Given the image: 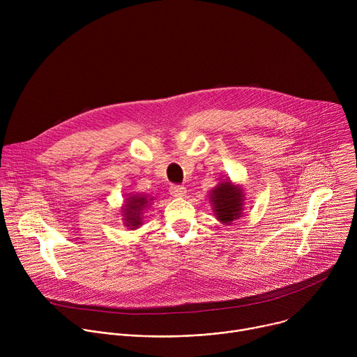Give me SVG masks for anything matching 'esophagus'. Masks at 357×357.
<instances>
[{"instance_id":"34e87169","label":"esophagus","mask_w":357,"mask_h":357,"mask_svg":"<svg viewBox=\"0 0 357 357\" xmlns=\"http://www.w3.org/2000/svg\"><path fill=\"white\" fill-rule=\"evenodd\" d=\"M169 192H171V195H172L174 197H182V196H185V193H186V188L182 186V185H172V186L169 188Z\"/></svg>"}]
</instances>
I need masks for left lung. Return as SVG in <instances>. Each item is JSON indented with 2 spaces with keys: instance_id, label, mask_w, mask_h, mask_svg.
<instances>
[{
  "instance_id": "left-lung-1",
  "label": "left lung",
  "mask_w": 357,
  "mask_h": 357,
  "mask_svg": "<svg viewBox=\"0 0 357 357\" xmlns=\"http://www.w3.org/2000/svg\"><path fill=\"white\" fill-rule=\"evenodd\" d=\"M216 218L222 223H231L234 219L241 216L243 211V192L231 182L219 183L211 195Z\"/></svg>"
}]
</instances>
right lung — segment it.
<instances>
[{"label": "right lung", "mask_w": 357, "mask_h": 357, "mask_svg": "<svg viewBox=\"0 0 357 357\" xmlns=\"http://www.w3.org/2000/svg\"><path fill=\"white\" fill-rule=\"evenodd\" d=\"M152 200V199H149ZM146 196H130L127 197L126 206H124V219L126 226L128 227H138L141 225V213L144 208L148 206Z\"/></svg>", "instance_id": "obj_1"}]
</instances>
